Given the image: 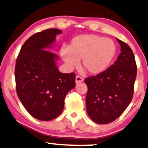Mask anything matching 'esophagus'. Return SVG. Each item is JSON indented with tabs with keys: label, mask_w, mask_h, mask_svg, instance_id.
Wrapping results in <instances>:
<instances>
[{
	"label": "esophagus",
	"mask_w": 148,
	"mask_h": 148,
	"mask_svg": "<svg viewBox=\"0 0 148 148\" xmlns=\"http://www.w3.org/2000/svg\"><path fill=\"white\" fill-rule=\"evenodd\" d=\"M83 81V79L80 76H76V83H81V82Z\"/></svg>",
	"instance_id": "obj_1"
}]
</instances>
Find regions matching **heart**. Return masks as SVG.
I'll use <instances>...</instances> for the list:
<instances>
[{
  "label": "heart",
  "instance_id": "heart-1",
  "mask_svg": "<svg viewBox=\"0 0 148 148\" xmlns=\"http://www.w3.org/2000/svg\"><path fill=\"white\" fill-rule=\"evenodd\" d=\"M116 53L112 40L95 34L80 35L73 38L68 49H63L61 55L70 67L81 60V67L91 74L106 69Z\"/></svg>",
  "mask_w": 148,
  "mask_h": 148
}]
</instances>
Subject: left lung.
I'll return each instance as SVG.
<instances>
[{
	"label": "left lung",
	"instance_id": "obj_1",
	"mask_svg": "<svg viewBox=\"0 0 148 148\" xmlns=\"http://www.w3.org/2000/svg\"><path fill=\"white\" fill-rule=\"evenodd\" d=\"M121 52L106 70L85 79L88 86L86 108L89 116L99 124L118 119L133 97L137 67L134 55L127 44L117 39Z\"/></svg>",
	"mask_w": 148,
	"mask_h": 148
}]
</instances>
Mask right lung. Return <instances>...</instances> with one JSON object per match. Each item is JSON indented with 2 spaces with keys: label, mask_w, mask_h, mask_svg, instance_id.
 Listing matches in <instances>:
<instances>
[{
  "label": "right lung",
  "mask_w": 148,
  "mask_h": 148,
  "mask_svg": "<svg viewBox=\"0 0 148 148\" xmlns=\"http://www.w3.org/2000/svg\"><path fill=\"white\" fill-rule=\"evenodd\" d=\"M58 29L37 32L25 42L15 66L17 95L27 111L40 121H50L60 114L66 94L75 87L74 72H60L58 56L46 50L54 41Z\"/></svg>",
  "instance_id": "1"
}]
</instances>
